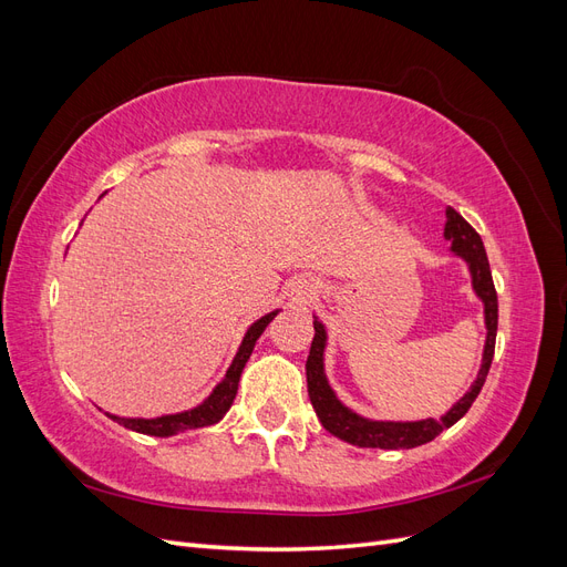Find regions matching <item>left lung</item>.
I'll return each instance as SVG.
<instances>
[{
    "mask_svg": "<svg viewBox=\"0 0 567 567\" xmlns=\"http://www.w3.org/2000/svg\"><path fill=\"white\" fill-rule=\"evenodd\" d=\"M444 238L452 244V250L466 260L473 279V290L485 305V326H487V340L483 352V367L477 371V379L471 390L444 414L442 419H425V421H409V423H394V421H371L362 419L354 411L342 404L336 392L331 390L329 381L323 373V348H326V329L319 319H315V338L310 357H307V392H310V402L317 411L321 425L331 435L346 440L357 447H373V450H411L435 440L442 431H447L463 414L471 409L475 398L485 385V379L492 367L494 357V342H496V323H499V302H496V290L489 271V260L483 246L480 234L463 219L454 208H447V225H444Z\"/></svg>",
    "mask_w": 567,
    "mask_h": 567,
    "instance_id": "left-lung-1",
    "label": "left lung"
}]
</instances>
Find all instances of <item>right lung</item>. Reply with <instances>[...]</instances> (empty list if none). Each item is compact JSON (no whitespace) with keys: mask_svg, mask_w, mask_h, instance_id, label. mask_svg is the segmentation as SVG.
Returning <instances> with one entry per match:
<instances>
[{"mask_svg":"<svg viewBox=\"0 0 567 567\" xmlns=\"http://www.w3.org/2000/svg\"><path fill=\"white\" fill-rule=\"evenodd\" d=\"M279 315L277 312H269L262 319H257L248 333L244 336L241 348H238L234 362L227 371L225 379L221 383L213 390V394L203 404H198L196 409H188L182 411V414H169V416H161V419H120V416H111L113 421H117L120 425L130 427V431L136 433H144V435H153V437H167V435H177L182 431H194V427H205V425H213L217 423L221 416L227 414L229 406L234 404L236 398V390H238V381H241V371L246 367V362L250 359V352L255 348L257 338L262 336V331L267 329V323Z\"/></svg>","mask_w":567,"mask_h":567,"instance_id":"add662e5","label":"right lung"}]
</instances>
